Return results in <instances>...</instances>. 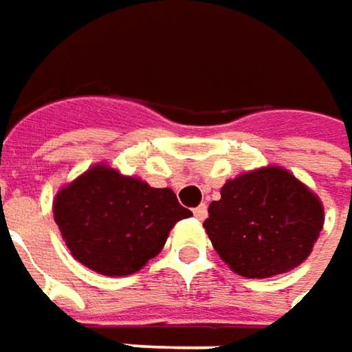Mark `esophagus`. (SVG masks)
Here are the masks:
<instances>
[{
  "instance_id": "1",
  "label": "esophagus",
  "mask_w": 352,
  "mask_h": 352,
  "mask_svg": "<svg viewBox=\"0 0 352 352\" xmlns=\"http://www.w3.org/2000/svg\"><path fill=\"white\" fill-rule=\"evenodd\" d=\"M194 215H196V219L204 221V219L208 217V208H206V204H204V206H199V208H196V210H194Z\"/></svg>"
}]
</instances>
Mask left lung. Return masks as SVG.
Instances as JSON below:
<instances>
[{
	"mask_svg": "<svg viewBox=\"0 0 352 352\" xmlns=\"http://www.w3.org/2000/svg\"><path fill=\"white\" fill-rule=\"evenodd\" d=\"M204 221L213 249L233 272L270 278L311 254L323 229V204L290 170H249L221 188Z\"/></svg>",
	"mask_w": 352,
	"mask_h": 352,
	"instance_id": "8db88e82",
	"label": "left lung"
}]
</instances>
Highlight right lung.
<instances>
[{"label":"right lung","instance_id":"obj_1","mask_svg":"<svg viewBox=\"0 0 352 352\" xmlns=\"http://www.w3.org/2000/svg\"><path fill=\"white\" fill-rule=\"evenodd\" d=\"M54 221L76 261L103 276H129L162 250L172 227L192 215L170 188H153L98 162L64 184Z\"/></svg>","mask_w":352,"mask_h":352}]
</instances>
